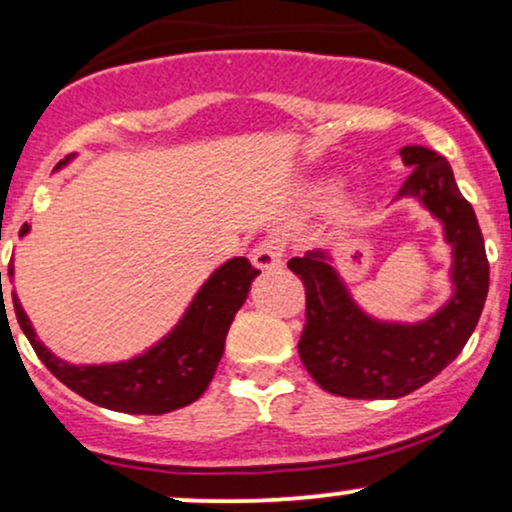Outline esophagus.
Here are the masks:
<instances>
[{
  "instance_id": "34e87169",
  "label": "esophagus",
  "mask_w": 512,
  "mask_h": 512,
  "mask_svg": "<svg viewBox=\"0 0 512 512\" xmlns=\"http://www.w3.org/2000/svg\"><path fill=\"white\" fill-rule=\"evenodd\" d=\"M250 260L260 272H274V269H279L281 264H284V243H281L279 238L262 240V243L252 250Z\"/></svg>"
}]
</instances>
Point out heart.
Returning <instances> with one entry per match:
<instances>
[{
    "label": "heart",
    "instance_id": "heart-1",
    "mask_svg": "<svg viewBox=\"0 0 512 512\" xmlns=\"http://www.w3.org/2000/svg\"><path fill=\"white\" fill-rule=\"evenodd\" d=\"M337 192H339V182L337 180H325V182H320V185H315L313 197H315L317 204H330L332 199L337 197Z\"/></svg>",
    "mask_w": 512,
    "mask_h": 512
}]
</instances>
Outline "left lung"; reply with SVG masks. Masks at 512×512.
I'll return each mask as SVG.
<instances>
[{"label":"left lung","mask_w":512,"mask_h":512,"mask_svg":"<svg viewBox=\"0 0 512 512\" xmlns=\"http://www.w3.org/2000/svg\"><path fill=\"white\" fill-rule=\"evenodd\" d=\"M409 178L397 199H419L443 223L452 248V296L424 322L375 320L358 308L322 250L291 257L305 286V327L298 354L325 392L351 399H397L419 390L457 358L477 327L489 293V260L472 204L450 163L426 146L399 151Z\"/></svg>","instance_id":"left-lung-1"}]
</instances>
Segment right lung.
Listing matches in <instances>:
<instances>
[{
	"label": "right lung",
	"mask_w": 512,
	"mask_h": 512,
	"mask_svg": "<svg viewBox=\"0 0 512 512\" xmlns=\"http://www.w3.org/2000/svg\"><path fill=\"white\" fill-rule=\"evenodd\" d=\"M69 158L72 156L57 163V168L67 166ZM28 228L31 226L26 223L21 236H26ZM257 274L260 272L245 257L223 262L204 281L190 308L161 342L129 361L101 366H74L57 358L38 339L19 296L11 293V298L16 320L35 354L69 390L98 407L125 414H168L204 395L223 356L228 327L248 298L250 284ZM9 279H14V262H9Z\"/></svg>",
	"instance_id": "right-lung-1"
}]
</instances>
